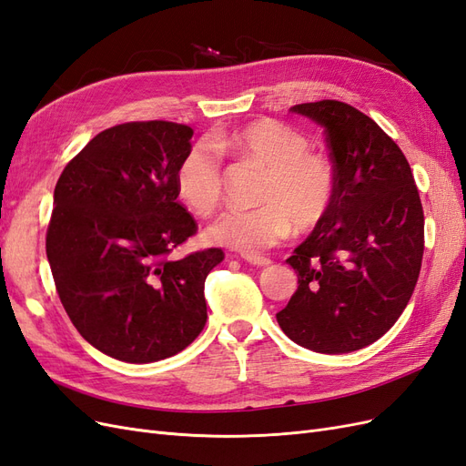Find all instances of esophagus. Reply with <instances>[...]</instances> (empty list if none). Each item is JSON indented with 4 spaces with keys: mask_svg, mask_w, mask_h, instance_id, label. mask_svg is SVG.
I'll use <instances>...</instances> for the list:
<instances>
[{
    "mask_svg": "<svg viewBox=\"0 0 466 466\" xmlns=\"http://www.w3.org/2000/svg\"><path fill=\"white\" fill-rule=\"evenodd\" d=\"M241 258H243L245 262L252 264V266H268V264H272L270 258L260 257V255H241Z\"/></svg>",
    "mask_w": 466,
    "mask_h": 466,
    "instance_id": "1",
    "label": "esophagus"
}]
</instances>
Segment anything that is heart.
<instances>
[{
	"instance_id": "heart-1",
	"label": "heart",
	"mask_w": 466,
	"mask_h": 466,
	"mask_svg": "<svg viewBox=\"0 0 466 466\" xmlns=\"http://www.w3.org/2000/svg\"><path fill=\"white\" fill-rule=\"evenodd\" d=\"M243 157L268 168L258 202L262 206L231 208L209 225L206 238L219 247L257 252L291 233L309 231L327 216L334 198V171L319 153L307 151V137L272 118L252 120L235 132L216 137ZM221 159L202 142L194 146L177 171V194L190 211L208 216L221 200Z\"/></svg>"
}]
</instances>
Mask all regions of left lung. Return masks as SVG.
Here are the masks:
<instances>
[{
	"label": "left lung",
	"mask_w": 466,
	"mask_h": 466,
	"mask_svg": "<svg viewBox=\"0 0 466 466\" xmlns=\"http://www.w3.org/2000/svg\"><path fill=\"white\" fill-rule=\"evenodd\" d=\"M289 112L324 128L334 198L286 260L299 286L276 319L295 344L348 354L379 340L410 301L424 257V209L404 153L370 116L340 101Z\"/></svg>",
	"instance_id": "1"
}]
</instances>
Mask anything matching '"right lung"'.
Instances as JSON below:
<instances>
[{
  "label": "right lung",
  "instance_id": "add662e5",
  "mask_svg": "<svg viewBox=\"0 0 466 466\" xmlns=\"http://www.w3.org/2000/svg\"><path fill=\"white\" fill-rule=\"evenodd\" d=\"M192 134L165 120L112 126L54 188L46 257L56 289L79 334L120 361L171 358L208 319L204 281L223 250L168 258L198 229L177 200Z\"/></svg>",
  "mask_w": 466,
  "mask_h": 466
}]
</instances>
